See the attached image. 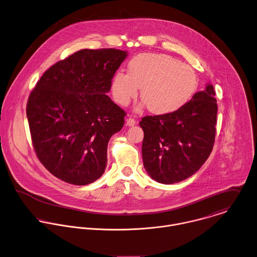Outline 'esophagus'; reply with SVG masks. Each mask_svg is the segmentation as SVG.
<instances>
[{"label":"esophagus","mask_w":257,"mask_h":257,"mask_svg":"<svg viewBox=\"0 0 257 257\" xmlns=\"http://www.w3.org/2000/svg\"><path fill=\"white\" fill-rule=\"evenodd\" d=\"M136 124V121L134 120V119H132V118H128L127 120H126V125L127 126H134Z\"/></svg>","instance_id":"obj_1"}]
</instances>
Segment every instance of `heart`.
Returning <instances> with one entry per match:
<instances>
[{
    "label": "heart",
    "instance_id": "b5f03b06",
    "mask_svg": "<svg viewBox=\"0 0 257 257\" xmlns=\"http://www.w3.org/2000/svg\"><path fill=\"white\" fill-rule=\"evenodd\" d=\"M197 85V76L189 65L164 54H141L128 63V74L115 73L111 92L119 105L127 106L142 88L141 98L150 112L168 115L190 101Z\"/></svg>",
    "mask_w": 257,
    "mask_h": 257
}]
</instances>
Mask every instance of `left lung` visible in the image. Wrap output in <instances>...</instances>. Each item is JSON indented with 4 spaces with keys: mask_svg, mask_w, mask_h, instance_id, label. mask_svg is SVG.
Instances as JSON below:
<instances>
[{
    "mask_svg": "<svg viewBox=\"0 0 257 257\" xmlns=\"http://www.w3.org/2000/svg\"><path fill=\"white\" fill-rule=\"evenodd\" d=\"M216 116L215 91L207 84L180 110L142 118V159L148 175L159 183L173 184L197 172L212 151Z\"/></svg>",
    "mask_w": 257,
    "mask_h": 257,
    "instance_id": "obj_1",
    "label": "left lung"
}]
</instances>
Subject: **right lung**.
<instances>
[{
    "instance_id": "obj_1",
    "label": "right lung",
    "mask_w": 257,
    "mask_h": 257,
    "mask_svg": "<svg viewBox=\"0 0 257 257\" xmlns=\"http://www.w3.org/2000/svg\"><path fill=\"white\" fill-rule=\"evenodd\" d=\"M126 51L80 50L41 77L27 103L35 152L57 178L87 185L102 176L107 146L124 125L125 111L108 95Z\"/></svg>"
}]
</instances>
